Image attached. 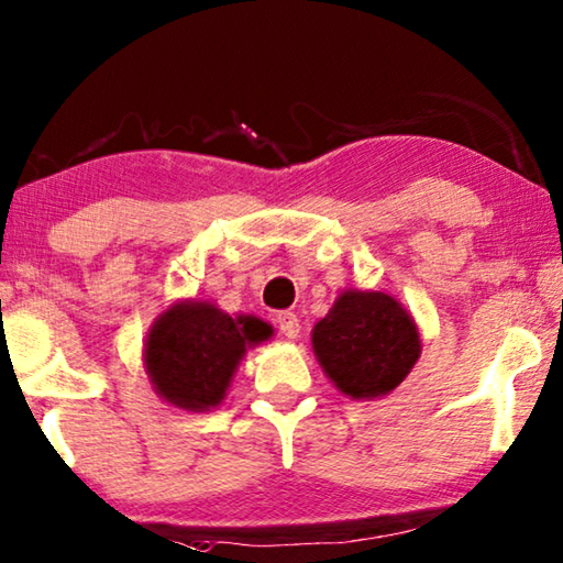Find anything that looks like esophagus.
<instances>
[{"label": "esophagus", "instance_id": "obj_1", "mask_svg": "<svg viewBox=\"0 0 563 563\" xmlns=\"http://www.w3.org/2000/svg\"><path fill=\"white\" fill-rule=\"evenodd\" d=\"M276 329H279L287 339H297V336H299V331H301L297 313H294V311H282V313H276Z\"/></svg>", "mask_w": 563, "mask_h": 563}]
</instances>
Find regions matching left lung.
<instances>
[{
    "mask_svg": "<svg viewBox=\"0 0 563 563\" xmlns=\"http://www.w3.org/2000/svg\"><path fill=\"white\" fill-rule=\"evenodd\" d=\"M311 346L343 396L371 400L406 380L422 343L416 319L390 294L346 289L313 327Z\"/></svg>",
    "mask_w": 563,
    "mask_h": 563,
    "instance_id": "8db88e82",
    "label": "left lung"
}]
</instances>
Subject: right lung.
<instances>
[{
    "instance_id": "obj_1",
    "label": "right lung",
    "mask_w": 563,
    "mask_h": 563,
    "mask_svg": "<svg viewBox=\"0 0 563 563\" xmlns=\"http://www.w3.org/2000/svg\"><path fill=\"white\" fill-rule=\"evenodd\" d=\"M274 333L256 317H236L210 301H177L145 339V371L157 396L175 408L205 412L227 396L246 349Z\"/></svg>"
}]
</instances>
